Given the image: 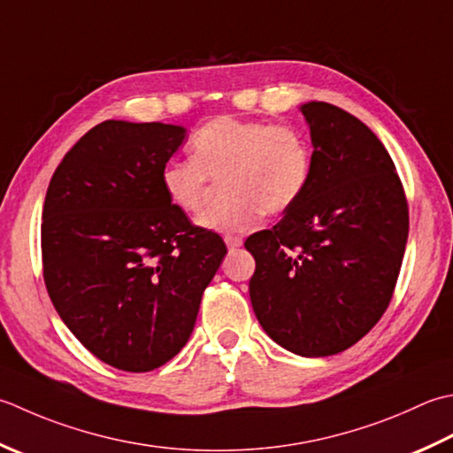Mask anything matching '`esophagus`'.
<instances>
[{
    "label": "esophagus",
    "mask_w": 453,
    "mask_h": 453,
    "mask_svg": "<svg viewBox=\"0 0 453 453\" xmlns=\"http://www.w3.org/2000/svg\"><path fill=\"white\" fill-rule=\"evenodd\" d=\"M224 242H226V245H227V250H229V253H234V251H237L239 247L243 245V242H242V237H235V235H226L224 237Z\"/></svg>",
    "instance_id": "34e87169"
}]
</instances>
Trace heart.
<instances>
[{"label": "heart", "instance_id": "heart-1", "mask_svg": "<svg viewBox=\"0 0 453 453\" xmlns=\"http://www.w3.org/2000/svg\"><path fill=\"white\" fill-rule=\"evenodd\" d=\"M192 158H168L161 166L165 196L184 214H196L211 179L226 196L203 211L198 224L219 234H245L265 211L280 214L303 196L312 174V150L304 133L282 123L221 115L190 141Z\"/></svg>", "mask_w": 453, "mask_h": 453}]
</instances>
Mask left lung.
I'll list each match as a JSON object with an SVG mask.
<instances>
[{
  "label": "left lung",
  "mask_w": 453,
  "mask_h": 453,
  "mask_svg": "<svg viewBox=\"0 0 453 453\" xmlns=\"http://www.w3.org/2000/svg\"><path fill=\"white\" fill-rule=\"evenodd\" d=\"M312 139L303 196L273 229L247 237L250 296L273 342L303 357L351 348L391 303L409 203L393 158L365 123L338 105H300Z\"/></svg>",
  "instance_id": "obj_1"
}]
</instances>
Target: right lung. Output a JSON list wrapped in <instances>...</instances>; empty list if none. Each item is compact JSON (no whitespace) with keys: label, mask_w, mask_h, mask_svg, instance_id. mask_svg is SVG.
Instances as JSON below:
<instances>
[{"label":"right lung","mask_w":453,"mask_h":453,"mask_svg":"<svg viewBox=\"0 0 453 453\" xmlns=\"http://www.w3.org/2000/svg\"><path fill=\"white\" fill-rule=\"evenodd\" d=\"M186 129L108 119L68 150L42 206V277L58 316L108 365L145 373L179 353L227 247L165 196Z\"/></svg>","instance_id":"right-lung-1"}]
</instances>
